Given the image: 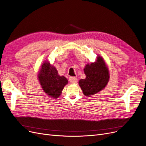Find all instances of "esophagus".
<instances>
[{
  "label": "esophagus",
  "mask_w": 146,
  "mask_h": 146,
  "mask_svg": "<svg viewBox=\"0 0 146 146\" xmlns=\"http://www.w3.org/2000/svg\"><path fill=\"white\" fill-rule=\"evenodd\" d=\"M69 81L72 84H76L78 82V79L76 77H70L69 78Z\"/></svg>",
  "instance_id": "34e87169"
}]
</instances>
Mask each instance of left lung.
<instances>
[{
    "mask_svg": "<svg viewBox=\"0 0 146 146\" xmlns=\"http://www.w3.org/2000/svg\"><path fill=\"white\" fill-rule=\"evenodd\" d=\"M85 79L79 81L84 94L90 97L105 88L110 79L109 70L104 59L98 56L97 61L87 64L84 69Z\"/></svg>",
    "mask_w": 146,
    "mask_h": 146,
    "instance_id": "8db88e82",
    "label": "left lung"
}]
</instances>
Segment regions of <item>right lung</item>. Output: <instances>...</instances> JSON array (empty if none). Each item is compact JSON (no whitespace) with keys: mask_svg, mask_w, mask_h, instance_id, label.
I'll use <instances>...</instances> for the list:
<instances>
[{"mask_svg":"<svg viewBox=\"0 0 146 146\" xmlns=\"http://www.w3.org/2000/svg\"><path fill=\"white\" fill-rule=\"evenodd\" d=\"M38 79L44 92L53 98L61 96L64 86L68 84V80L58 74L56 68L45 61L38 75Z\"/></svg>","mask_w":146,"mask_h":146,"instance_id":"add662e5","label":"right lung"}]
</instances>
